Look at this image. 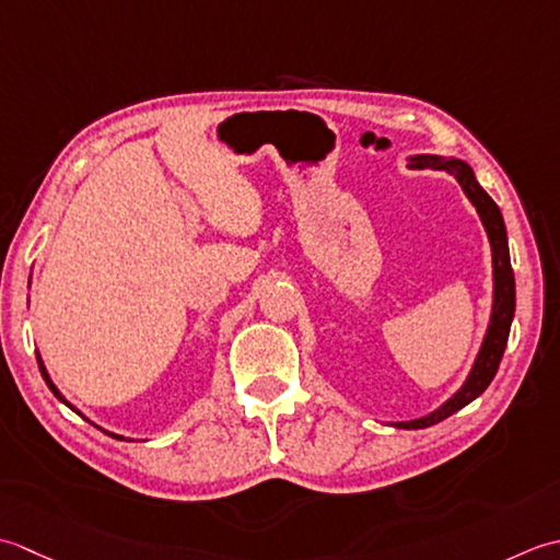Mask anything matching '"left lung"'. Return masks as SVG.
<instances>
[{
  "label": "left lung",
  "instance_id": "1",
  "mask_svg": "<svg viewBox=\"0 0 560 560\" xmlns=\"http://www.w3.org/2000/svg\"><path fill=\"white\" fill-rule=\"evenodd\" d=\"M410 166L438 168V171H444V174H450L452 178L459 180V186L464 188L466 196H469V200L476 205L478 214H481L483 226L488 232L490 248H493V280H495L493 314H490V326H488V334L483 340V348H481V352H478L469 380H466L462 389L456 392L447 404L440 406L435 413L418 418V420H408V423H396V428L420 430V428L435 425V423H440V420L456 413V410H462L466 404H471L476 396H481L488 389V384L493 382V376L500 368V360H503L505 346H508L512 316H515V272H512V266H510V250H508V234H505L503 214H500V208L493 202V198H490L488 192L478 186L471 166H466L464 162H459V159H442V156H418Z\"/></svg>",
  "mask_w": 560,
  "mask_h": 560
}]
</instances>
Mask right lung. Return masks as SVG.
Masks as SVG:
<instances>
[{"label": "right lung", "instance_id": "right-lung-1", "mask_svg": "<svg viewBox=\"0 0 560 560\" xmlns=\"http://www.w3.org/2000/svg\"><path fill=\"white\" fill-rule=\"evenodd\" d=\"M38 368H40V374H43V380H45V384H48V386H50V392H52V394H55L57 398H60V401H62L65 406H70V404H67V401H65V398H62V394L55 389V384L50 382V376H48V372H45V368H43V362H40V355H38ZM70 408H72V406H70ZM72 410H77V408H72ZM77 413H79V410H77ZM104 432H106V430H104ZM108 435H110V438H118V435H113V432H108ZM118 440H122V438H118Z\"/></svg>", "mask_w": 560, "mask_h": 560}]
</instances>
